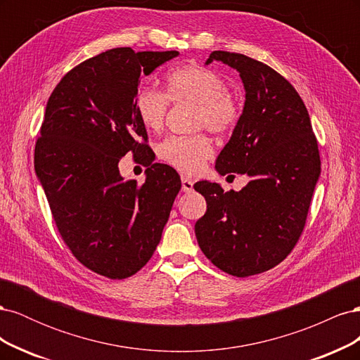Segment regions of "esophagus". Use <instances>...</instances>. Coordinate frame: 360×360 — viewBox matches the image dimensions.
<instances>
[{
  "label": "esophagus",
  "instance_id": "1",
  "mask_svg": "<svg viewBox=\"0 0 360 360\" xmlns=\"http://www.w3.org/2000/svg\"><path fill=\"white\" fill-rule=\"evenodd\" d=\"M193 189V181L188 177H181V191L183 192H191Z\"/></svg>",
  "mask_w": 360,
  "mask_h": 360
}]
</instances>
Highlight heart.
<instances>
[{
  "label": "heart",
  "mask_w": 360,
  "mask_h": 360,
  "mask_svg": "<svg viewBox=\"0 0 360 360\" xmlns=\"http://www.w3.org/2000/svg\"><path fill=\"white\" fill-rule=\"evenodd\" d=\"M165 94L155 89H143L135 97L136 114L147 129L159 130L165 123L168 101L197 105L195 126L214 134H226L236 126L240 110L230 86L219 73L201 66H186L168 73ZM159 158L181 172L193 174L213 155L209 136H172L159 146Z\"/></svg>",
  "instance_id": "b5f03b06"
}]
</instances>
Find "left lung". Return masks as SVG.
<instances>
[{
	"label": "left lung",
	"mask_w": 360,
	"mask_h": 360,
	"mask_svg": "<svg viewBox=\"0 0 360 360\" xmlns=\"http://www.w3.org/2000/svg\"><path fill=\"white\" fill-rule=\"evenodd\" d=\"M213 61L236 69L245 89L242 115L214 168L249 181L238 192L195 183L210 200L195 236L216 267L245 278L278 266L297 243L321 163L307 106L284 76L242 53L213 51L205 64Z\"/></svg>",
	"instance_id": "left-lung-1"
}]
</instances>
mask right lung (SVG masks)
<instances>
[{
    "mask_svg": "<svg viewBox=\"0 0 360 360\" xmlns=\"http://www.w3.org/2000/svg\"><path fill=\"white\" fill-rule=\"evenodd\" d=\"M177 56L102 52L64 75L46 103L34 150L37 179L64 243L85 267L110 279L147 264L181 188L176 169L163 163L146 169L143 184L124 180L118 169L129 151L151 156L135 110L141 75Z\"/></svg>",
    "mask_w": 360,
    "mask_h": 360,
    "instance_id": "obj_1",
    "label": "right lung"
}]
</instances>
